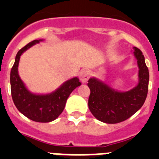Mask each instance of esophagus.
Wrapping results in <instances>:
<instances>
[{
    "instance_id": "1",
    "label": "esophagus",
    "mask_w": 159,
    "mask_h": 159,
    "mask_svg": "<svg viewBox=\"0 0 159 159\" xmlns=\"http://www.w3.org/2000/svg\"><path fill=\"white\" fill-rule=\"evenodd\" d=\"M79 76H80V80L82 83H86L88 80V79L90 78V73L88 71H82L80 72L79 74Z\"/></svg>"
}]
</instances>
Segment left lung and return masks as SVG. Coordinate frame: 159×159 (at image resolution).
Here are the masks:
<instances>
[{
    "label": "left lung",
    "mask_w": 159,
    "mask_h": 159,
    "mask_svg": "<svg viewBox=\"0 0 159 159\" xmlns=\"http://www.w3.org/2000/svg\"><path fill=\"white\" fill-rule=\"evenodd\" d=\"M139 67V83L127 92H119L98 79L91 78L88 107L98 120L105 123H118L129 119L143 107L148 92L149 71L143 52L134 47Z\"/></svg>",
    "instance_id": "left-lung-1"
}]
</instances>
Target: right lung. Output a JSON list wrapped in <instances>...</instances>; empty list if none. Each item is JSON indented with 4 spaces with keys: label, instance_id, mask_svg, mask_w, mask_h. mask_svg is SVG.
Segmentation results:
<instances>
[{
    "label": "right lung",
    "instance_id": "1",
    "mask_svg": "<svg viewBox=\"0 0 159 159\" xmlns=\"http://www.w3.org/2000/svg\"><path fill=\"white\" fill-rule=\"evenodd\" d=\"M43 40H35L22 48L17 52L10 72L11 94L14 104L20 113L29 119L39 123L55 120L62 113L67 98L81 83L77 77L70 79L56 91L49 94H34L29 92L18 74L20 56L26 50Z\"/></svg>",
    "mask_w": 159,
    "mask_h": 159
}]
</instances>
